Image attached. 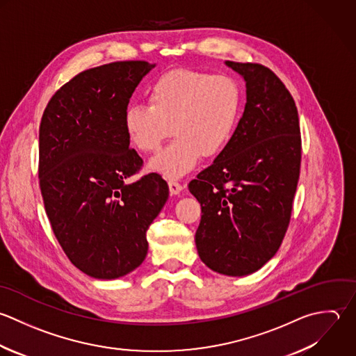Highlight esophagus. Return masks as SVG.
Listing matches in <instances>:
<instances>
[{
	"label": "esophagus",
	"mask_w": 356,
	"mask_h": 356,
	"mask_svg": "<svg viewBox=\"0 0 356 356\" xmlns=\"http://www.w3.org/2000/svg\"><path fill=\"white\" fill-rule=\"evenodd\" d=\"M168 184H169V191H170V194H173V195L180 194V193H181V190H183V186H181L179 181L170 180Z\"/></svg>",
	"instance_id": "esophagus-1"
}]
</instances>
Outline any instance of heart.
I'll return each instance as SVG.
<instances>
[{"instance_id":"heart-1","label":"heart","mask_w":356,"mask_h":356,"mask_svg":"<svg viewBox=\"0 0 356 356\" xmlns=\"http://www.w3.org/2000/svg\"><path fill=\"white\" fill-rule=\"evenodd\" d=\"M148 106H129L123 126L130 144L154 154L172 134L176 138L149 168L176 179L195 168L201 156L215 159L230 145L243 112V88L229 74L177 67L149 87Z\"/></svg>"}]
</instances>
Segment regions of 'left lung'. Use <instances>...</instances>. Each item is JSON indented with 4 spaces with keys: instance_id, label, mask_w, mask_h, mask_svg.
I'll use <instances>...</instances> for the list:
<instances>
[{
    "instance_id": "left-lung-1",
    "label": "left lung",
    "mask_w": 356,
    "mask_h": 356,
    "mask_svg": "<svg viewBox=\"0 0 356 356\" xmlns=\"http://www.w3.org/2000/svg\"><path fill=\"white\" fill-rule=\"evenodd\" d=\"M226 63L244 76L245 109L230 145L188 190L202 211L195 233L201 261L218 273L245 276L284 240L302 143L296 101L277 74L261 63Z\"/></svg>"
}]
</instances>
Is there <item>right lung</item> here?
I'll return each instance as SVG.
<instances>
[{
    "instance_id": "right-lung-1",
    "label": "right lung",
    "mask_w": 356,
    "mask_h": 356,
    "mask_svg": "<svg viewBox=\"0 0 356 356\" xmlns=\"http://www.w3.org/2000/svg\"><path fill=\"white\" fill-rule=\"evenodd\" d=\"M155 65L119 60L86 69L48 101L38 131V180L51 229L83 273L118 279L138 268L147 230L169 197L158 173L137 180L144 162L123 116Z\"/></svg>"
}]
</instances>
